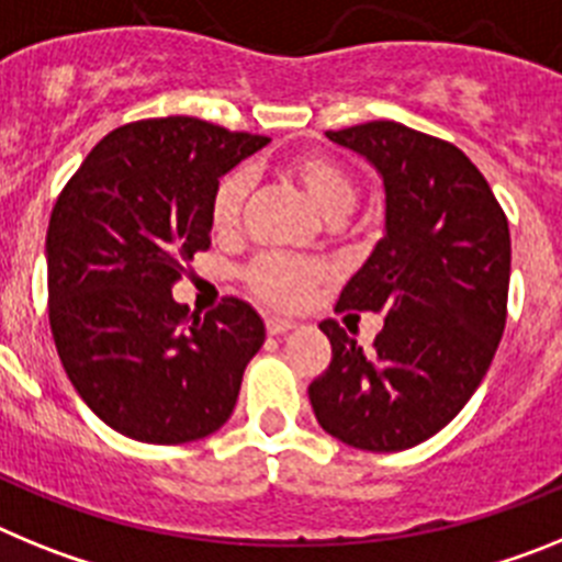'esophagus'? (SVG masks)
I'll return each mask as SVG.
<instances>
[{"mask_svg":"<svg viewBox=\"0 0 562 562\" xmlns=\"http://www.w3.org/2000/svg\"><path fill=\"white\" fill-rule=\"evenodd\" d=\"M290 329H295V321H290V317H267V331L270 335H284Z\"/></svg>","mask_w":562,"mask_h":562,"instance_id":"esophagus-1","label":"esophagus"}]
</instances>
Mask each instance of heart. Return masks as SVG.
I'll list each match as a JSON object with an SVG mask.
<instances>
[{"instance_id":"obj_1","label":"heart","mask_w":562,"mask_h":562,"mask_svg":"<svg viewBox=\"0 0 562 562\" xmlns=\"http://www.w3.org/2000/svg\"><path fill=\"white\" fill-rule=\"evenodd\" d=\"M286 171L304 188L312 205L324 213L326 220L337 222L355 207L357 182L349 168L340 166L335 157L321 151H304L292 157ZM247 196V173H225L211 196V225L216 233H233L241 220V207ZM326 278V267L315 261L290 256H261L245 270V281L265 304L276 310H295L312 295Z\"/></svg>"}]
</instances>
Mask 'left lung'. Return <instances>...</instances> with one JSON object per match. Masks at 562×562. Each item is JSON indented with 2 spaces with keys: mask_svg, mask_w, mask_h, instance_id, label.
I'll list each match as a JSON object with an SVG mask.
<instances>
[{
  "mask_svg": "<svg viewBox=\"0 0 562 562\" xmlns=\"http://www.w3.org/2000/svg\"><path fill=\"white\" fill-rule=\"evenodd\" d=\"M385 186V236L335 310L385 312L369 349L324 321L331 362L310 402L329 436L371 453L439 434L475 394L506 326L509 225L484 173L453 143L394 121L326 132Z\"/></svg>",
  "mask_w": 562,
  "mask_h": 562,
  "instance_id": "8db88e82",
  "label": "left lung"
}]
</instances>
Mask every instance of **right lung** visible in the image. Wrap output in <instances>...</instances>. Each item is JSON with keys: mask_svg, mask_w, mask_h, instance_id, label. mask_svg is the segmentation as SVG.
<instances>
[{"mask_svg": "<svg viewBox=\"0 0 562 562\" xmlns=\"http://www.w3.org/2000/svg\"><path fill=\"white\" fill-rule=\"evenodd\" d=\"M267 143L182 114L126 123L58 193L44 245L49 329L72 389L128 439H205L236 408L265 321L238 297L196 315L171 286L211 247L220 177Z\"/></svg>", "mask_w": 562, "mask_h": 562, "instance_id": "obj_1", "label": "right lung"}]
</instances>
